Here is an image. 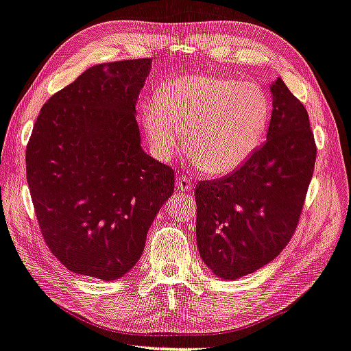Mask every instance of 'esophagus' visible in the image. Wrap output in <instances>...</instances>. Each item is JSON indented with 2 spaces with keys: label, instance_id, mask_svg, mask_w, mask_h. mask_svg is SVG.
Returning <instances> with one entry per match:
<instances>
[{
  "label": "esophagus",
  "instance_id": "esophagus-1",
  "mask_svg": "<svg viewBox=\"0 0 351 351\" xmlns=\"http://www.w3.org/2000/svg\"><path fill=\"white\" fill-rule=\"evenodd\" d=\"M176 183H177V186H179L180 191H190L193 188V182L188 179L186 176H180Z\"/></svg>",
  "mask_w": 351,
  "mask_h": 351
}]
</instances>
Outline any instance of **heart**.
I'll list each match as a JSON object with an SVG mask.
<instances>
[{
	"label": "heart",
	"instance_id": "1",
	"mask_svg": "<svg viewBox=\"0 0 351 351\" xmlns=\"http://www.w3.org/2000/svg\"><path fill=\"white\" fill-rule=\"evenodd\" d=\"M271 106L256 84L224 77L166 83L143 105V123L160 158L176 154L182 133L199 171L226 176L240 168L265 136Z\"/></svg>",
	"mask_w": 351,
	"mask_h": 351
}]
</instances>
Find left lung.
<instances>
[{
	"mask_svg": "<svg viewBox=\"0 0 351 351\" xmlns=\"http://www.w3.org/2000/svg\"><path fill=\"white\" fill-rule=\"evenodd\" d=\"M271 93L267 141L234 172L194 188L199 252L223 279L254 273L281 254L314 174L317 145L304 105L281 78Z\"/></svg>",
	"mask_w": 351,
	"mask_h": 351,
	"instance_id": "left-lung-1",
	"label": "left lung"
}]
</instances>
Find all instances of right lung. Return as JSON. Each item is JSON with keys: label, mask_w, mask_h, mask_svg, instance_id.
Wrapping results in <instances>:
<instances>
[{"label": "right lung", "mask_w": 351, "mask_h": 351, "mask_svg": "<svg viewBox=\"0 0 351 351\" xmlns=\"http://www.w3.org/2000/svg\"><path fill=\"white\" fill-rule=\"evenodd\" d=\"M152 59L89 67L42 106L26 145L40 234L70 271L114 281L143 254L174 169L141 149L134 117Z\"/></svg>", "instance_id": "add662e5"}]
</instances>
